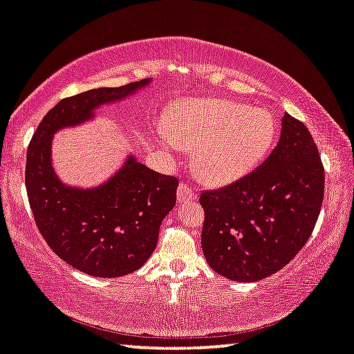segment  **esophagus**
<instances>
[{
  "label": "esophagus",
  "instance_id": "1",
  "mask_svg": "<svg viewBox=\"0 0 354 354\" xmlns=\"http://www.w3.org/2000/svg\"><path fill=\"white\" fill-rule=\"evenodd\" d=\"M197 198V192L189 186V184H179L178 187V201L179 203H189Z\"/></svg>",
  "mask_w": 354,
  "mask_h": 354
}]
</instances>
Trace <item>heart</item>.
I'll use <instances>...</instances> for the list:
<instances>
[{
  "label": "heart",
  "mask_w": 354,
  "mask_h": 354,
  "mask_svg": "<svg viewBox=\"0 0 354 354\" xmlns=\"http://www.w3.org/2000/svg\"><path fill=\"white\" fill-rule=\"evenodd\" d=\"M276 118L266 109L227 99H190L167 118L164 143L194 149V168L207 183L244 176L271 149Z\"/></svg>",
  "instance_id": "heart-1"
}]
</instances>
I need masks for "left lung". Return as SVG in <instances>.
Masks as SVG:
<instances>
[{
  "instance_id": "left-lung-1",
  "label": "left lung",
  "mask_w": 354,
  "mask_h": 354,
  "mask_svg": "<svg viewBox=\"0 0 354 354\" xmlns=\"http://www.w3.org/2000/svg\"><path fill=\"white\" fill-rule=\"evenodd\" d=\"M323 195L324 168L317 145L304 122L285 113L277 147L260 167L200 195L206 261L234 282L277 272L310 238Z\"/></svg>"
}]
</instances>
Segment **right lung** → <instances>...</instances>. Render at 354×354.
<instances>
[{"label": "right lung", "mask_w": 354, "mask_h": 354, "mask_svg": "<svg viewBox=\"0 0 354 354\" xmlns=\"http://www.w3.org/2000/svg\"><path fill=\"white\" fill-rule=\"evenodd\" d=\"M149 82L89 89L59 100L44 116L28 147L26 194L39 232L56 255L88 276H126L147 263L157 245L160 223L176 203L178 179L129 157L100 186L69 187L53 171L52 137Z\"/></svg>", "instance_id": "right-lung-1"}]
</instances>
